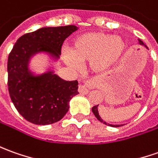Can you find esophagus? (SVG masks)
I'll use <instances>...</instances> for the list:
<instances>
[{
  "mask_svg": "<svg viewBox=\"0 0 158 158\" xmlns=\"http://www.w3.org/2000/svg\"><path fill=\"white\" fill-rule=\"evenodd\" d=\"M93 82L91 80H88V81H85V84H82V85H79V93H81V94H87L90 88L93 87Z\"/></svg>",
  "mask_w": 158,
  "mask_h": 158,
  "instance_id": "esophagus-1",
  "label": "esophagus"
}]
</instances>
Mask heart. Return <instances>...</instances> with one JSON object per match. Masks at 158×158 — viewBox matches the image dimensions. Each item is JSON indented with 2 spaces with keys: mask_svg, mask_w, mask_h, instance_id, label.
Segmentation results:
<instances>
[{
  "mask_svg": "<svg viewBox=\"0 0 158 158\" xmlns=\"http://www.w3.org/2000/svg\"><path fill=\"white\" fill-rule=\"evenodd\" d=\"M123 40L105 33H87L75 37L71 43L70 52H63L65 62L77 69L79 63L89 61L90 69L102 73L119 60L124 52Z\"/></svg>",
  "mask_w": 158,
  "mask_h": 158,
  "instance_id": "obj_1",
  "label": "heart"
}]
</instances>
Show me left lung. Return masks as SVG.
<instances>
[{"label":"left lung","instance_id":"obj_1","mask_svg":"<svg viewBox=\"0 0 158 158\" xmlns=\"http://www.w3.org/2000/svg\"><path fill=\"white\" fill-rule=\"evenodd\" d=\"M139 43H140V44H142V45H143V41H141L140 40H139ZM98 106H93V109H92V110H93V114L95 115V117H96V118H97L99 120V121H100L101 123H103V124H106V125H110V126H112V127H119V126H121V124H116V125H113V124H107L106 122H105V121H104V120L102 119L101 118H100V116L98 115Z\"/></svg>","mask_w":158,"mask_h":158}]
</instances>
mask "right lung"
<instances>
[{
  "mask_svg": "<svg viewBox=\"0 0 158 158\" xmlns=\"http://www.w3.org/2000/svg\"><path fill=\"white\" fill-rule=\"evenodd\" d=\"M78 29L69 25L42 27L17 40L7 60V86L14 106L33 124L56 123L69 109L71 98L78 94V81H65L52 72L34 76L28 71L30 57L39 52L58 59L65 39Z\"/></svg>",
  "mask_w": 158,
  "mask_h": 158,
  "instance_id": "1",
  "label": "right lung"
}]
</instances>
